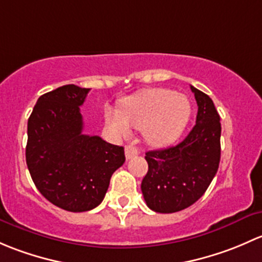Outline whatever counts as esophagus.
I'll return each mask as SVG.
<instances>
[{"instance_id":"obj_1","label":"esophagus","mask_w":262,"mask_h":262,"mask_svg":"<svg viewBox=\"0 0 262 262\" xmlns=\"http://www.w3.org/2000/svg\"><path fill=\"white\" fill-rule=\"evenodd\" d=\"M125 155H126V159H132L134 156L139 155V150H137V147L132 146V145H127V146L125 147Z\"/></svg>"}]
</instances>
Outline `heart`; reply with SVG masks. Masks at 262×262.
Instances as JSON below:
<instances>
[{
    "label": "heart",
    "mask_w": 262,
    "mask_h": 262,
    "mask_svg": "<svg viewBox=\"0 0 262 262\" xmlns=\"http://www.w3.org/2000/svg\"><path fill=\"white\" fill-rule=\"evenodd\" d=\"M191 115L189 99L168 88H149L122 99L120 112L107 108L104 122L116 136L126 139L131 128L144 132L152 147L174 144L187 127Z\"/></svg>",
    "instance_id": "b5f03b06"
}]
</instances>
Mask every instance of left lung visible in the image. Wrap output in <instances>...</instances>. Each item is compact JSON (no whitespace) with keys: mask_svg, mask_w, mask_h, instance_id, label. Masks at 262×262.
Instances as JSON below:
<instances>
[{"mask_svg":"<svg viewBox=\"0 0 262 262\" xmlns=\"http://www.w3.org/2000/svg\"><path fill=\"white\" fill-rule=\"evenodd\" d=\"M198 104L194 127L177 146L147 151L141 183L147 207L174 213L195 203L209 187L221 160L220 115L209 96L190 85Z\"/></svg>","mask_w":262,"mask_h":262,"instance_id":"left-lung-1","label":"left lung"}]
</instances>
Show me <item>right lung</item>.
<instances>
[{
	"instance_id": "add662e5",
	"label": "right lung",
	"mask_w": 262,
	"mask_h": 262,
	"mask_svg": "<svg viewBox=\"0 0 262 262\" xmlns=\"http://www.w3.org/2000/svg\"><path fill=\"white\" fill-rule=\"evenodd\" d=\"M90 88L67 84L42 94L28 121L26 164L37 190L54 206L85 212L103 201L122 146L83 135L79 106Z\"/></svg>"
}]
</instances>
